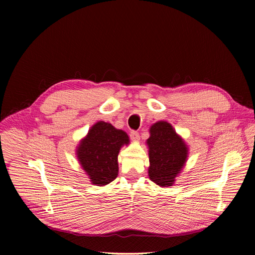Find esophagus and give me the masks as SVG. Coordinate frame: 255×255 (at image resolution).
<instances>
[{
  "mask_svg": "<svg viewBox=\"0 0 255 255\" xmlns=\"http://www.w3.org/2000/svg\"><path fill=\"white\" fill-rule=\"evenodd\" d=\"M129 137H130V139H132L133 141H138V140H139V134H138L136 130H132V132L129 133Z\"/></svg>",
  "mask_w": 255,
  "mask_h": 255,
  "instance_id": "esophagus-1",
  "label": "esophagus"
}]
</instances>
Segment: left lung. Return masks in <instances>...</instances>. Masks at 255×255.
I'll return each instance as SVG.
<instances>
[{
  "label": "left lung",
  "mask_w": 255,
  "mask_h": 255,
  "mask_svg": "<svg viewBox=\"0 0 255 255\" xmlns=\"http://www.w3.org/2000/svg\"><path fill=\"white\" fill-rule=\"evenodd\" d=\"M149 132L150 137L145 143L149 152L150 180L160 187L172 186L187 161L188 145L167 121L153 123Z\"/></svg>",
  "instance_id": "left-lung-1"
}]
</instances>
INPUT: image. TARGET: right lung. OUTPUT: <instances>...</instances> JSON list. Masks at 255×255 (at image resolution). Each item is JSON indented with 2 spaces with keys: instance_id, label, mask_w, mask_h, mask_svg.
<instances>
[{
  "instance_id": "obj_1",
  "label": "right lung",
  "mask_w": 255,
  "mask_h": 255,
  "mask_svg": "<svg viewBox=\"0 0 255 255\" xmlns=\"http://www.w3.org/2000/svg\"><path fill=\"white\" fill-rule=\"evenodd\" d=\"M129 143L128 135L111 123L98 121L76 146V157L91 184L105 186L118 176V154Z\"/></svg>"
}]
</instances>
